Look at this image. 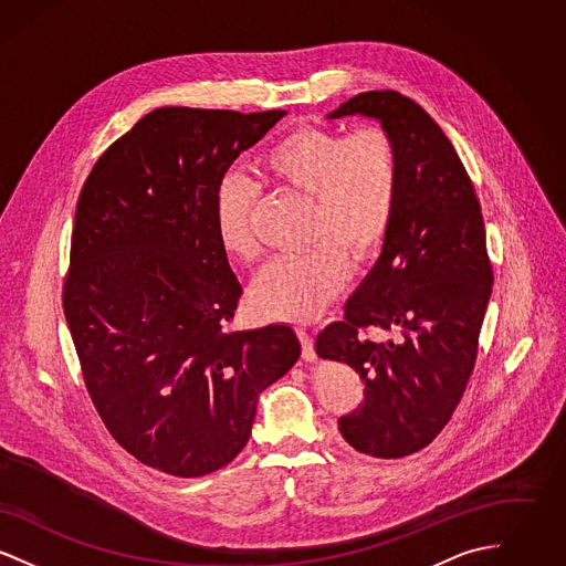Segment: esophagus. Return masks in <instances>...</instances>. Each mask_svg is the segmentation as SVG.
<instances>
[{"mask_svg":"<svg viewBox=\"0 0 566 566\" xmlns=\"http://www.w3.org/2000/svg\"><path fill=\"white\" fill-rule=\"evenodd\" d=\"M296 335H298V339H301V356H303L305 360H310V363H312V360L316 358L312 335H310L305 328H296Z\"/></svg>","mask_w":566,"mask_h":566,"instance_id":"34e87169","label":"esophagus"}]
</instances>
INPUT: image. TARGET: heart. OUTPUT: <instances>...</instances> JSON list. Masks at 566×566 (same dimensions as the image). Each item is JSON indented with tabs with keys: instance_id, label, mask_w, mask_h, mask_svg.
<instances>
[{
	"instance_id": "b5f03b06",
	"label": "heart",
	"mask_w": 566,
	"mask_h": 566,
	"mask_svg": "<svg viewBox=\"0 0 566 566\" xmlns=\"http://www.w3.org/2000/svg\"><path fill=\"white\" fill-rule=\"evenodd\" d=\"M263 185L305 197L310 250L270 263L254 284V303L273 318L305 323L323 314L348 275V259H369L384 240L399 187V159L381 127L352 134L303 127L284 135L256 165ZM259 189L229 178L216 197L222 248L245 263L261 256L254 231Z\"/></svg>"
}]
</instances>
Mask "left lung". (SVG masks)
<instances>
[{
	"instance_id": "1",
	"label": "left lung",
	"mask_w": 566,
	"mask_h": 566,
	"mask_svg": "<svg viewBox=\"0 0 566 566\" xmlns=\"http://www.w3.org/2000/svg\"><path fill=\"white\" fill-rule=\"evenodd\" d=\"M374 118L392 137L399 187L376 265L328 324L316 354L352 367L365 399L339 418L360 454L403 458L427 448L450 422L478 356L492 291L482 208L452 142L431 116L395 91H369L326 118ZM360 325L399 327L376 345Z\"/></svg>"
}]
</instances>
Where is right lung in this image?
<instances>
[{
  "label": "right lung",
  "instance_id": "obj_1",
  "mask_svg": "<svg viewBox=\"0 0 566 566\" xmlns=\"http://www.w3.org/2000/svg\"><path fill=\"white\" fill-rule=\"evenodd\" d=\"M284 114L153 109L82 187L65 321L109 434L167 475L238 457L261 392L301 354L289 324L224 333L242 286L216 231L227 169Z\"/></svg>",
  "mask_w": 566,
  "mask_h": 566
}]
</instances>
